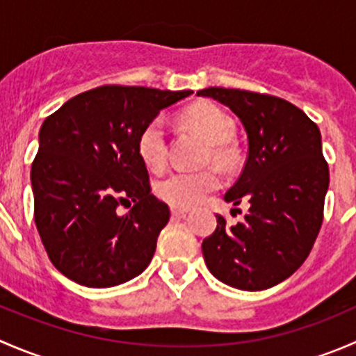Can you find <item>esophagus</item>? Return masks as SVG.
<instances>
[{
    "mask_svg": "<svg viewBox=\"0 0 356 356\" xmlns=\"http://www.w3.org/2000/svg\"><path fill=\"white\" fill-rule=\"evenodd\" d=\"M170 211H172V215H179V217H181V215H186L188 213V208H179V207H170Z\"/></svg>",
    "mask_w": 356,
    "mask_h": 356,
    "instance_id": "1",
    "label": "esophagus"
}]
</instances>
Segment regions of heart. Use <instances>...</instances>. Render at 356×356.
Returning <instances> with one entry per match:
<instances>
[{"label": "heart", "instance_id": "heart-1", "mask_svg": "<svg viewBox=\"0 0 356 356\" xmlns=\"http://www.w3.org/2000/svg\"><path fill=\"white\" fill-rule=\"evenodd\" d=\"M181 122L208 143L207 161L218 165L232 163L234 148L231 139L236 136V122L224 108L211 102H198L182 110ZM138 153L146 167L153 172L163 170L168 160V141L163 120L153 118L143 127L138 138ZM220 186V175L215 168L198 172H174L158 182L156 193L172 207L189 208L203 201L208 193Z\"/></svg>", "mask_w": 356, "mask_h": 356}]
</instances>
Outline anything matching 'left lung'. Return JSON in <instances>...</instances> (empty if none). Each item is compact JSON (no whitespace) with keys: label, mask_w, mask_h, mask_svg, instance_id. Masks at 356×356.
Masks as SVG:
<instances>
[{"label":"left lung","mask_w":356,"mask_h":356,"mask_svg":"<svg viewBox=\"0 0 356 356\" xmlns=\"http://www.w3.org/2000/svg\"><path fill=\"white\" fill-rule=\"evenodd\" d=\"M208 96L238 115L248 134V158L225 201L250 203L245 222L225 224L203 239L207 267L218 281L243 291L279 284L301 267L324 222L329 165L317 124L277 96L207 88Z\"/></svg>","instance_id":"left-lung-1"}]
</instances>
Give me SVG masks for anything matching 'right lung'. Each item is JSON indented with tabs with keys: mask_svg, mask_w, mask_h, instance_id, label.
I'll use <instances>...</instances> for the list:
<instances>
[{
	"mask_svg": "<svg viewBox=\"0 0 356 356\" xmlns=\"http://www.w3.org/2000/svg\"><path fill=\"white\" fill-rule=\"evenodd\" d=\"M191 92L99 86L42 122L31 168L34 222L65 277L111 288L148 267L170 210L152 193L138 138L158 111Z\"/></svg>",
	"mask_w": 356,
	"mask_h": 356,
	"instance_id": "right-lung-1",
	"label": "right lung"
}]
</instances>
